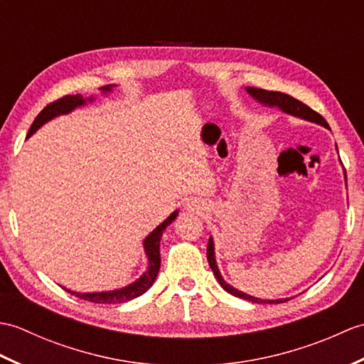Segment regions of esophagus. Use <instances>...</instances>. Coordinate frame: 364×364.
<instances>
[{"label":"esophagus","instance_id":"1","mask_svg":"<svg viewBox=\"0 0 364 364\" xmlns=\"http://www.w3.org/2000/svg\"><path fill=\"white\" fill-rule=\"evenodd\" d=\"M186 208L189 211H192V213H200V211H203V206L200 205L198 202H188L186 203Z\"/></svg>","mask_w":364,"mask_h":364}]
</instances>
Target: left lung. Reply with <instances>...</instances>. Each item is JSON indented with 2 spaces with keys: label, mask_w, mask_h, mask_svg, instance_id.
<instances>
[{
  "label": "left lung",
  "mask_w": 364,
  "mask_h": 364,
  "mask_svg": "<svg viewBox=\"0 0 364 364\" xmlns=\"http://www.w3.org/2000/svg\"><path fill=\"white\" fill-rule=\"evenodd\" d=\"M247 92L257 100V102L266 105V106H275V107H280V109L286 114H291V115H296V117L300 119H305V120H310L314 123H319V125L328 128V123L327 120L322 117L321 114H318L316 111H313L310 106H306L305 103L299 102L294 97L288 95V94H283V92H274V90H264V89H258V87H247ZM208 262H210V267L213 270V274L218 278L219 284L222 286L223 289L227 292H230L231 296H236L239 299H244V300H250L255 301V304H283V301L289 300V299H277V300H262L258 297H253L249 296V294H245L242 291H239L233 286L228 284L225 280H223L220 272H219V267L215 264V257H214V242H213V237H210V241H208Z\"/></svg>",
  "instance_id": "1"
}]
</instances>
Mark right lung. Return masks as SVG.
I'll return each instance as SVG.
<instances>
[{
  "label": "right lung",
  "mask_w": 364,
  "mask_h": 364,
  "mask_svg": "<svg viewBox=\"0 0 364 364\" xmlns=\"http://www.w3.org/2000/svg\"><path fill=\"white\" fill-rule=\"evenodd\" d=\"M114 87V84H109V86H103L102 90L103 94H107V92H111ZM87 102H94V97L90 98H84L80 94L78 95H65L63 98L56 100V102H53L50 105H46L43 109L41 111V114L37 115L36 120L33 125L29 128V133L28 137L33 136L36 131L41 128L43 123H46L48 120L58 117L60 114H68L72 112L75 107H80L82 105H86ZM178 215V211H173L172 214L168 215V218L154 228L151 233L145 237L144 241V249H145V255L149 257V269L145 270V272L141 275V278H137L134 283H131L125 288L122 289H115V291H106V292H75L70 289H65L67 292H70L72 296L80 297L82 300H87L92 301V304H123V301H128V300H133L139 296H142L145 291H149L151 288V284L156 280V275L159 272V267H161V255H159V242H161V236H162V231H164L170 223H172Z\"/></svg>",
  "instance_id": "right-lung-1"
}]
</instances>
